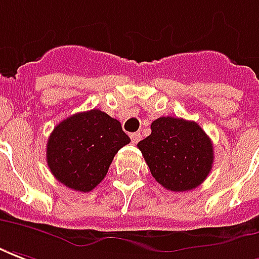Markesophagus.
I'll list each match as a JSON object with an SVG mask.
<instances>
[{
  "instance_id": "1",
  "label": "esophagus",
  "mask_w": 259,
  "mask_h": 259,
  "mask_svg": "<svg viewBox=\"0 0 259 259\" xmlns=\"http://www.w3.org/2000/svg\"><path fill=\"white\" fill-rule=\"evenodd\" d=\"M141 138H142V137H141V134L139 133L131 134V141H133V144H138L139 141H141Z\"/></svg>"
}]
</instances>
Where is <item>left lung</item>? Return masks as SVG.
Returning <instances> with one entry per match:
<instances>
[{"instance_id":"left-lung-1","label":"left lung","mask_w":259,"mask_h":259,"mask_svg":"<svg viewBox=\"0 0 259 259\" xmlns=\"http://www.w3.org/2000/svg\"><path fill=\"white\" fill-rule=\"evenodd\" d=\"M149 137L138 144L152 176L170 191H190L202 184L213 164V146L195 121L159 117Z\"/></svg>"}]
</instances>
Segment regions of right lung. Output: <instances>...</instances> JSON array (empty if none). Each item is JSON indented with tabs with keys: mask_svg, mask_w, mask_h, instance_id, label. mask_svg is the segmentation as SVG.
<instances>
[{
	"mask_svg": "<svg viewBox=\"0 0 259 259\" xmlns=\"http://www.w3.org/2000/svg\"><path fill=\"white\" fill-rule=\"evenodd\" d=\"M131 139L117 121L93 109L68 117L51 133L47 164L61 184L92 191L106 177L115 153Z\"/></svg>",
	"mask_w": 259,
	"mask_h": 259,
	"instance_id": "right-lung-1",
	"label": "right lung"
}]
</instances>
